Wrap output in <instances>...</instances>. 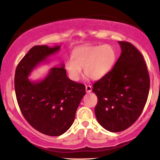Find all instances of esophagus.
<instances>
[{
    "instance_id": "esophagus-1",
    "label": "esophagus",
    "mask_w": 160,
    "mask_h": 160,
    "mask_svg": "<svg viewBox=\"0 0 160 160\" xmlns=\"http://www.w3.org/2000/svg\"><path fill=\"white\" fill-rule=\"evenodd\" d=\"M86 92H90L92 91V86L90 85H86Z\"/></svg>"
}]
</instances>
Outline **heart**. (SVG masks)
<instances>
[{"label":"heart","mask_w":160,"mask_h":160,"mask_svg":"<svg viewBox=\"0 0 160 160\" xmlns=\"http://www.w3.org/2000/svg\"><path fill=\"white\" fill-rule=\"evenodd\" d=\"M73 59L65 62V69L73 80H78L82 68L88 77L99 80L108 74L116 62V52L109 44L83 46L75 49Z\"/></svg>","instance_id":"b5f03b06"}]
</instances>
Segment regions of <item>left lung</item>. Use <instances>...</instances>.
Masks as SVG:
<instances>
[{
  "instance_id": "1",
  "label": "left lung",
  "mask_w": 160,
  "mask_h": 160,
  "mask_svg": "<svg viewBox=\"0 0 160 160\" xmlns=\"http://www.w3.org/2000/svg\"><path fill=\"white\" fill-rule=\"evenodd\" d=\"M122 52L113 69L93 84L98 98L95 108L102 127L118 132L132 125L142 113L150 89V77L143 56L132 43L119 41Z\"/></svg>"
}]
</instances>
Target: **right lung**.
Segmentation results:
<instances>
[{
  "label": "right lung",
  "instance_id": "1",
  "mask_svg": "<svg viewBox=\"0 0 160 160\" xmlns=\"http://www.w3.org/2000/svg\"><path fill=\"white\" fill-rule=\"evenodd\" d=\"M60 46H34L16 69L15 92L23 117L33 128L49 136H58L73 124L85 86L67 77L63 64L50 69L40 81H31L29 74L41 62L58 52Z\"/></svg>",
  "mask_w": 160,
  "mask_h": 160
}]
</instances>
